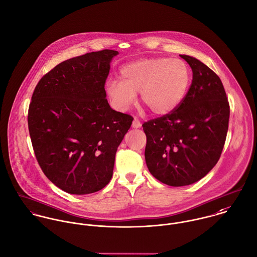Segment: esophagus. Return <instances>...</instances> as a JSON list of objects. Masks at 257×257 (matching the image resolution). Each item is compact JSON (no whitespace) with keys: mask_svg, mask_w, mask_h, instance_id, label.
<instances>
[{"mask_svg":"<svg viewBox=\"0 0 257 257\" xmlns=\"http://www.w3.org/2000/svg\"><path fill=\"white\" fill-rule=\"evenodd\" d=\"M141 122L137 119V118H134V120H133V122H132V127L133 128H140L141 127Z\"/></svg>","mask_w":257,"mask_h":257,"instance_id":"34e87169","label":"esophagus"}]
</instances>
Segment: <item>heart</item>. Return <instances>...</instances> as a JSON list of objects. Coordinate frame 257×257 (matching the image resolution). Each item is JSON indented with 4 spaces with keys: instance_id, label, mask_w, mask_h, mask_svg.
<instances>
[{
    "instance_id": "1",
    "label": "heart",
    "mask_w": 257,
    "mask_h": 257,
    "mask_svg": "<svg viewBox=\"0 0 257 257\" xmlns=\"http://www.w3.org/2000/svg\"><path fill=\"white\" fill-rule=\"evenodd\" d=\"M121 80L109 78L105 91L115 108L128 110L136 101V93L156 115L173 112L185 98L192 80L189 65L168 57L143 58L124 65Z\"/></svg>"
}]
</instances>
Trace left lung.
<instances>
[{
	"label": "left lung",
	"instance_id": "left-lung-1",
	"mask_svg": "<svg viewBox=\"0 0 257 257\" xmlns=\"http://www.w3.org/2000/svg\"><path fill=\"white\" fill-rule=\"evenodd\" d=\"M193 70L191 87L171 113L145 122V160L157 180L192 185L215 166L228 129L229 104L219 77L199 59L181 54Z\"/></svg>",
	"mask_w": 257,
	"mask_h": 257
}]
</instances>
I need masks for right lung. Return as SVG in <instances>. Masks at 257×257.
<instances>
[{"instance_id": "obj_1", "label": "right lung", "mask_w": 257, "mask_h": 257, "mask_svg": "<svg viewBox=\"0 0 257 257\" xmlns=\"http://www.w3.org/2000/svg\"><path fill=\"white\" fill-rule=\"evenodd\" d=\"M119 52H88L57 64L37 84L28 124L36 158L62 191L87 195L111 180L118 146L133 117L113 110L104 88Z\"/></svg>"}]
</instances>
